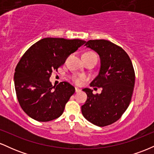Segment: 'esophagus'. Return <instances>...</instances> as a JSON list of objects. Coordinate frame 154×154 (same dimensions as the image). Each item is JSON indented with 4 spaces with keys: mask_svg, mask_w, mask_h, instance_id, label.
<instances>
[{
    "mask_svg": "<svg viewBox=\"0 0 154 154\" xmlns=\"http://www.w3.org/2000/svg\"><path fill=\"white\" fill-rule=\"evenodd\" d=\"M81 90L79 89L78 88H75V92L76 93H79V92H80Z\"/></svg>",
    "mask_w": 154,
    "mask_h": 154,
    "instance_id": "1",
    "label": "esophagus"
}]
</instances>
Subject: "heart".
Instances as JSON below:
<instances>
[{"mask_svg":"<svg viewBox=\"0 0 154 154\" xmlns=\"http://www.w3.org/2000/svg\"><path fill=\"white\" fill-rule=\"evenodd\" d=\"M85 54H87V55H95L94 53H92V52H88V53H85ZM73 81L75 82L76 84H80L81 82H82L83 80L85 79V76L83 75H75L74 76L73 78Z\"/></svg>","mask_w":154,"mask_h":154,"instance_id":"b5f03b06","label":"heart"}]
</instances>
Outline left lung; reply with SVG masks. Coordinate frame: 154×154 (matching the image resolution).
Listing matches in <instances>:
<instances>
[{
    "label": "left lung",
    "instance_id": "obj_1",
    "mask_svg": "<svg viewBox=\"0 0 154 154\" xmlns=\"http://www.w3.org/2000/svg\"><path fill=\"white\" fill-rule=\"evenodd\" d=\"M85 45L100 56L99 73L91 86L102 88V91L94 95L90 88L82 90L88 95L85 103L81 107L82 115L93 125L105 127L120 119L130 105L135 85V71L128 54L109 40H91Z\"/></svg>",
    "mask_w": 154,
    "mask_h": 154
}]
</instances>
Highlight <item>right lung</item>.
I'll use <instances>...</instances> for the list:
<instances>
[{"label":"right lung","instance_id":"1","mask_svg":"<svg viewBox=\"0 0 154 154\" xmlns=\"http://www.w3.org/2000/svg\"><path fill=\"white\" fill-rule=\"evenodd\" d=\"M86 42L79 39L46 38L33 44L15 69L14 85L23 111L38 122H48L63 114L75 88L67 82L53 86L49 80L54 71Z\"/></svg>","mask_w":154,"mask_h":154}]
</instances>
